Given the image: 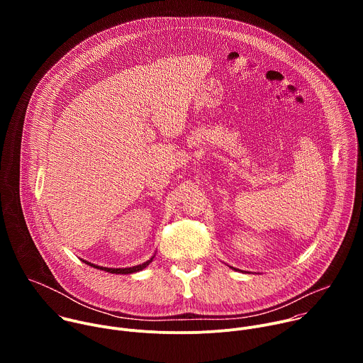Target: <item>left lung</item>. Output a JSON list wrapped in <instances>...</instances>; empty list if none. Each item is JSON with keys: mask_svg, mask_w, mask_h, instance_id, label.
I'll return each instance as SVG.
<instances>
[{"mask_svg": "<svg viewBox=\"0 0 363 363\" xmlns=\"http://www.w3.org/2000/svg\"><path fill=\"white\" fill-rule=\"evenodd\" d=\"M231 269H233V270H237V269H234V267H231Z\"/></svg>", "mask_w": 363, "mask_h": 363, "instance_id": "obj_1", "label": "left lung"}]
</instances>
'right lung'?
Segmentation results:
<instances>
[{
	"mask_svg": "<svg viewBox=\"0 0 363 363\" xmlns=\"http://www.w3.org/2000/svg\"><path fill=\"white\" fill-rule=\"evenodd\" d=\"M153 257L155 255H152L149 260H146L145 263H142V264H138V266H133V267H125V269H111V267H101V266H96V264H93V263H89V262H86V260H83V263H86L87 266H90V267H94V269H97V270H103V272H106V273H112V274H132V273H138V272H140V270H143V269H146L150 263H152V260H153Z\"/></svg>",
	"mask_w": 363,
	"mask_h": 363,
	"instance_id": "1",
	"label": "right lung"
}]
</instances>
